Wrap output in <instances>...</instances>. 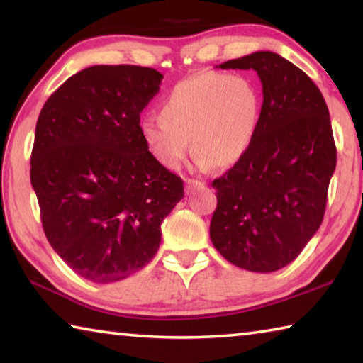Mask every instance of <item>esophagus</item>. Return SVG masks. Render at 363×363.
<instances>
[{
    "mask_svg": "<svg viewBox=\"0 0 363 363\" xmlns=\"http://www.w3.org/2000/svg\"><path fill=\"white\" fill-rule=\"evenodd\" d=\"M186 184H187V190H195V189H201V187H205V182L196 181V179H187V181H186Z\"/></svg>",
    "mask_w": 363,
    "mask_h": 363,
    "instance_id": "esophagus-1",
    "label": "esophagus"
}]
</instances>
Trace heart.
<instances>
[{
	"label": "heart",
	"instance_id": "obj_1",
	"mask_svg": "<svg viewBox=\"0 0 363 363\" xmlns=\"http://www.w3.org/2000/svg\"><path fill=\"white\" fill-rule=\"evenodd\" d=\"M259 116L253 79L205 72L177 83L160 102L158 118H144L139 133L150 155L169 169L187 155L189 139L200 169L229 168L250 149Z\"/></svg>",
	"mask_w": 363,
	"mask_h": 363
}]
</instances>
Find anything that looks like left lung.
Masks as SVG:
<instances>
[{"label":"left lung","mask_w":363,"mask_h":363,"mask_svg":"<svg viewBox=\"0 0 363 363\" xmlns=\"http://www.w3.org/2000/svg\"><path fill=\"white\" fill-rule=\"evenodd\" d=\"M255 70L262 83L256 136L218 179L210 237L220 255L250 272H274L296 259L318 230L336 147L328 107L306 73L270 51L220 64Z\"/></svg>","instance_id":"left-lung-1"}]
</instances>
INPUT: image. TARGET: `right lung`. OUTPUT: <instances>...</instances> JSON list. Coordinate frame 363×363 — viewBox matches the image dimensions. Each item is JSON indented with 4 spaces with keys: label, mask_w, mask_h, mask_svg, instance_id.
I'll return each mask as SVG.
<instances>
[{
    "label": "right lung",
    "mask_w": 363,
    "mask_h": 363,
    "mask_svg": "<svg viewBox=\"0 0 363 363\" xmlns=\"http://www.w3.org/2000/svg\"><path fill=\"white\" fill-rule=\"evenodd\" d=\"M163 75L93 65L49 96L35 130L30 181L52 250L73 272L112 284L157 255L162 223L184 196L139 133Z\"/></svg>",
    "instance_id": "1"
}]
</instances>
